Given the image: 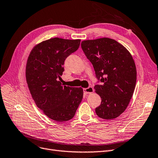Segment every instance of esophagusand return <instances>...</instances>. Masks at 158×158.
Segmentation results:
<instances>
[{
    "mask_svg": "<svg viewBox=\"0 0 158 158\" xmlns=\"http://www.w3.org/2000/svg\"><path fill=\"white\" fill-rule=\"evenodd\" d=\"M84 92L85 94H92L94 92V88L92 86H89L87 88H84Z\"/></svg>",
    "mask_w": 158,
    "mask_h": 158,
    "instance_id": "obj_1",
    "label": "esophagus"
}]
</instances>
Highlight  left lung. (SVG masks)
<instances>
[{"label":"left lung","mask_w":158,"mask_h":158,"mask_svg":"<svg viewBox=\"0 0 158 158\" xmlns=\"http://www.w3.org/2000/svg\"><path fill=\"white\" fill-rule=\"evenodd\" d=\"M81 46L102 82L94 87L102 98L95 113L103 119L115 118L125 111L135 91V60L126 47L111 38L84 40Z\"/></svg>","instance_id":"left-lung-1"}]
</instances>
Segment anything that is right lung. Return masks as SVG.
Here are the masks:
<instances>
[{"mask_svg": "<svg viewBox=\"0 0 158 158\" xmlns=\"http://www.w3.org/2000/svg\"><path fill=\"white\" fill-rule=\"evenodd\" d=\"M80 41L51 38L33 47L27 60L26 78L32 98L45 115L57 122L73 118L83 98L82 88L59 81L65 59L78 49Z\"/></svg>", "mask_w": 158, "mask_h": 158, "instance_id": "obj_1", "label": "right lung"}]
</instances>
